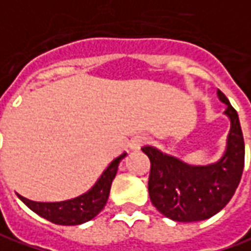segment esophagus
I'll return each instance as SVG.
<instances>
[{
    "label": "esophagus",
    "mask_w": 251,
    "mask_h": 251,
    "mask_svg": "<svg viewBox=\"0 0 251 251\" xmlns=\"http://www.w3.org/2000/svg\"><path fill=\"white\" fill-rule=\"evenodd\" d=\"M146 142H147V137H144V136H134L133 139L130 140V143H129V146H130L132 150H139Z\"/></svg>",
    "instance_id": "obj_1"
}]
</instances>
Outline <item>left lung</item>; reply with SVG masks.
Masks as SVG:
<instances>
[{"instance_id":"left-lung-1","label":"left lung","mask_w":251,"mask_h":251,"mask_svg":"<svg viewBox=\"0 0 251 251\" xmlns=\"http://www.w3.org/2000/svg\"><path fill=\"white\" fill-rule=\"evenodd\" d=\"M230 119L226 150L222 158L205 167H192L151 146L143 152L150 158L149 195L152 205L177 222L203 221L221 211L239 186L245 167V140L236 109L218 90Z\"/></svg>"}]
</instances>
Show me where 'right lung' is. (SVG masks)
<instances>
[{"label": "right lung", "instance_id": "right-lung-1", "mask_svg": "<svg viewBox=\"0 0 251 251\" xmlns=\"http://www.w3.org/2000/svg\"><path fill=\"white\" fill-rule=\"evenodd\" d=\"M125 155L126 152H124L112 161L107 169L101 174L96 185L93 186L89 192H86L84 195L79 197L65 200V201H56V203L31 201L22 196H19V199L31 211H34L44 220L56 225H79L83 222H87L93 220L104 208V205L108 200L111 183L117 175L118 165Z\"/></svg>", "mask_w": 251, "mask_h": 251}]
</instances>
